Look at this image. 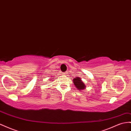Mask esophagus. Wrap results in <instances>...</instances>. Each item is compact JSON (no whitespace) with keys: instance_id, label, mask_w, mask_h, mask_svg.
Listing matches in <instances>:
<instances>
[{"instance_id":"esophagus-1","label":"esophagus","mask_w":131,"mask_h":131,"mask_svg":"<svg viewBox=\"0 0 131 131\" xmlns=\"http://www.w3.org/2000/svg\"><path fill=\"white\" fill-rule=\"evenodd\" d=\"M68 74V73H67V72H66V73H64L65 75H66V74Z\"/></svg>"}]
</instances>
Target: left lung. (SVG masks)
<instances>
[{
	"label": "left lung",
	"instance_id": "8db88e82",
	"mask_svg": "<svg viewBox=\"0 0 131 131\" xmlns=\"http://www.w3.org/2000/svg\"><path fill=\"white\" fill-rule=\"evenodd\" d=\"M73 82L74 84H75V86L77 88V89H79V90L84 89L85 88L84 84L83 83L79 77H77L75 78H74L73 79Z\"/></svg>",
	"mask_w": 131,
	"mask_h": 131
}]
</instances>
